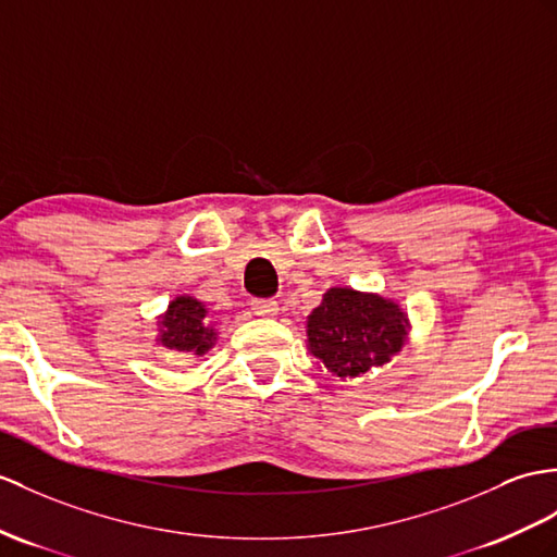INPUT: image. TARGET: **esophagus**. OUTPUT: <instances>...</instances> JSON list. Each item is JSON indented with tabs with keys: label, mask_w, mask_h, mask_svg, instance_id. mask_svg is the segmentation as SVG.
<instances>
[{
	"label": "esophagus",
	"mask_w": 557,
	"mask_h": 557,
	"mask_svg": "<svg viewBox=\"0 0 557 557\" xmlns=\"http://www.w3.org/2000/svg\"><path fill=\"white\" fill-rule=\"evenodd\" d=\"M252 311L262 319H274L278 314V305L274 300H252Z\"/></svg>",
	"instance_id": "obj_1"
}]
</instances>
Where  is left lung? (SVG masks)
Listing matches in <instances>:
<instances>
[{
  "mask_svg": "<svg viewBox=\"0 0 557 557\" xmlns=\"http://www.w3.org/2000/svg\"><path fill=\"white\" fill-rule=\"evenodd\" d=\"M413 323L399 300L349 286L329 288L307 317V349L319 369L351 381L381 369L409 343Z\"/></svg>",
  "mask_w": 557,
  "mask_h": 557,
  "instance_id": "left-lung-1",
  "label": "left lung"
}]
</instances>
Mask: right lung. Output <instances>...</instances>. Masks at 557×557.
I'll use <instances>...</instances> for the list:
<instances>
[{
  "instance_id": "obj_1",
  "label": "right lung",
  "mask_w": 557,
  "mask_h": 557,
  "mask_svg": "<svg viewBox=\"0 0 557 557\" xmlns=\"http://www.w3.org/2000/svg\"><path fill=\"white\" fill-rule=\"evenodd\" d=\"M156 325V343L180 355H208L220 337L216 325L208 319V305L194 295H176Z\"/></svg>"
}]
</instances>
